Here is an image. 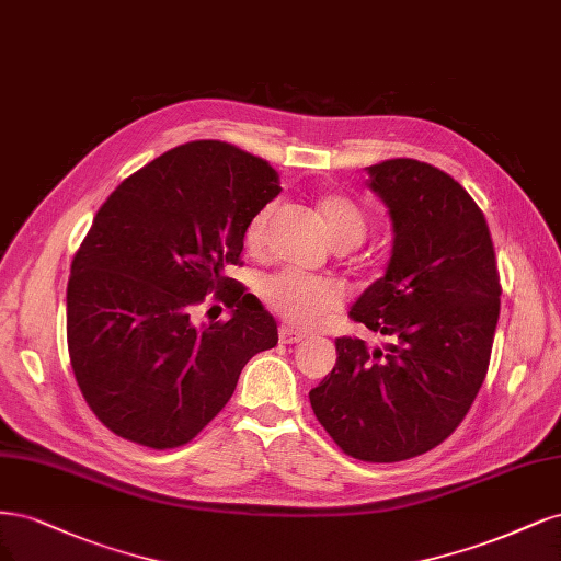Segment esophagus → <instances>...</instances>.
I'll list each match as a JSON object with an SVG mask.
<instances>
[{
	"label": "esophagus",
	"mask_w": 561,
	"mask_h": 561,
	"mask_svg": "<svg viewBox=\"0 0 561 561\" xmlns=\"http://www.w3.org/2000/svg\"><path fill=\"white\" fill-rule=\"evenodd\" d=\"M302 340H305V335L294 331V329H286V327L279 329V342H282V345H296V342H302Z\"/></svg>",
	"instance_id": "obj_1"
}]
</instances>
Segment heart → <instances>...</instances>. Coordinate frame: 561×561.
I'll use <instances>...</instances> for the list:
<instances>
[{"mask_svg":"<svg viewBox=\"0 0 561 561\" xmlns=\"http://www.w3.org/2000/svg\"><path fill=\"white\" fill-rule=\"evenodd\" d=\"M319 214L333 244L356 247L368 230V216L356 201L345 193H323L317 201ZM273 207L259 209L244 230L249 249H259ZM261 296L270 310L298 329H317L327 323L345 302V288L333 279L305 277L298 273H277L261 284Z\"/></svg>","mask_w":561,"mask_h":561,"instance_id":"b5f03b06","label":"heart"}]
</instances>
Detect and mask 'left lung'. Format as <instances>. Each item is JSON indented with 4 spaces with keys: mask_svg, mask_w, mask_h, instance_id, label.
<instances>
[{
    "mask_svg": "<svg viewBox=\"0 0 561 561\" xmlns=\"http://www.w3.org/2000/svg\"><path fill=\"white\" fill-rule=\"evenodd\" d=\"M393 224L387 275L352 321L387 335L335 340L337 364L310 403L345 455L393 463L449 438L484 382L501 310L494 242L482 209L447 172L412 158L368 168Z\"/></svg>",
    "mask_w": 561,
    "mask_h": 561,
    "instance_id": "left-lung-1",
    "label": "left lung"
}]
</instances>
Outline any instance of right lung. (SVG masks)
Returning <instances> with one entry per match:
<instances>
[{
    "mask_svg": "<svg viewBox=\"0 0 561 561\" xmlns=\"http://www.w3.org/2000/svg\"><path fill=\"white\" fill-rule=\"evenodd\" d=\"M279 191L267 160L197 139L123 179L98 209L71 261L67 347L88 408L116 436L191 443L247 360L277 345L273 314L224 270L242 265L247 224ZM209 293L233 314L195 330Z\"/></svg>",
    "mask_w": 561,
    "mask_h": 561,
    "instance_id": "obj_1",
    "label": "right lung"
}]
</instances>
